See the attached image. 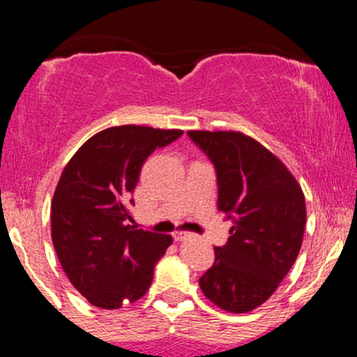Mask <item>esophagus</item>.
Instances as JSON below:
<instances>
[{
	"instance_id": "obj_1",
	"label": "esophagus",
	"mask_w": 357,
	"mask_h": 357,
	"mask_svg": "<svg viewBox=\"0 0 357 357\" xmlns=\"http://www.w3.org/2000/svg\"><path fill=\"white\" fill-rule=\"evenodd\" d=\"M191 236H192L191 233H186V231H178V233H174L173 238H174V241H184V240H190Z\"/></svg>"
}]
</instances>
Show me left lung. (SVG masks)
Wrapping results in <instances>:
<instances>
[{"label": "left lung", "mask_w": 357, "mask_h": 357, "mask_svg": "<svg viewBox=\"0 0 357 357\" xmlns=\"http://www.w3.org/2000/svg\"><path fill=\"white\" fill-rule=\"evenodd\" d=\"M188 136L215 166L218 210L233 223L199 287L220 309L250 312L275 292L296 261L305 228L304 192L255 139L235 130H188Z\"/></svg>", "instance_id": "8db88e82"}]
</instances>
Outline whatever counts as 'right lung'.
Returning a JSON list of instances; mask_svg holds the SVG:
<instances>
[{
    "label": "right lung",
    "instance_id": "add662e5",
    "mask_svg": "<svg viewBox=\"0 0 357 357\" xmlns=\"http://www.w3.org/2000/svg\"><path fill=\"white\" fill-rule=\"evenodd\" d=\"M181 136L144 126L109 127L65 166L52 199V241L68 280L92 305L121 309L153 284L173 238L129 225L130 195L146 159Z\"/></svg>",
    "mask_w": 357,
    "mask_h": 357
}]
</instances>
